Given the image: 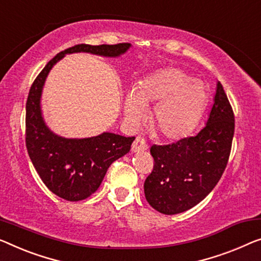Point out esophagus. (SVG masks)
<instances>
[{
  "label": "esophagus",
  "instance_id": "obj_1",
  "mask_svg": "<svg viewBox=\"0 0 261 261\" xmlns=\"http://www.w3.org/2000/svg\"><path fill=\"white\" fill-rule=\"evenodd\" d=\"M147 150V145L145 141H144L143 138L141 137H137L135 139V142L132 143V146H131V151L134 153H138V152H144V151Z\"/></svg>",
  "mask_w": 261,
  "mask_h": 261
}]
</instances>
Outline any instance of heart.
Listing matches in <instances>:
<instances>
[{
    "label": "heart",
    "mask_w": 261,
    "mask_h": 261,
    "mask_svg": "<svg viewBox=\"0 0 261 261\" xmlns=\"http://www.w3.org/2000/svg\"><path fill=\"white\" fill-rule=\"evenodd\" d=\"M208 99L206 85L184 70L166 68L154 72L131 88L124 99V116L130 125H137L145 108L155 104L151 123L163 137L177 141L191 134L199 123Z\"/></svg>",
    "instance_id": "heart-1"
}]
</instances>
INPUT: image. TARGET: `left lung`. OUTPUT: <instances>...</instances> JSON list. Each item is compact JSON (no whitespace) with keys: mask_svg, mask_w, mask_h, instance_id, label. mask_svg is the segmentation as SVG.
Listing matches in <instances>:
<instances>
[{"mask_svg":"<svg viewBox=\"0 0 261 261\" xmlns=\"http://www.w3.org/2000/svg\"><path fill=\"white\" fill-rule=\"evenodd\" d=\"M205 124L194 137L151 147L154 168L144 182V193L158 212L177 215L199 204L215 189L226 168L234 116L220 82H217Z\"/></svg>","mask_w":261,"mask_h":261,"instance_id":"obj_1","label":"left lung"}]
</instances>
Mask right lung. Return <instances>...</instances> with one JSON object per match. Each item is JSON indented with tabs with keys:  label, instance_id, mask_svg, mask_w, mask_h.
I'll return each instance as SVG.
<instances>
[{
	"label": "right lung",
	"instance_id": "right-lung-1",
	"mask_svg": "<svg viewBox=\"0 0 261 261\" xmlns=\"http://www.w3.org/2000/svg\"><path fill=\"white\" fill-rule=\"evenodd\" d=\"M130 48V43L75 45L57 54L31 85L25 107L27 150L46 188L65 200L79 201L96 192L109 166L129 152L135 137L103 132L93 137L65 138L55 134L46 125L41 107L46 77L54 65L69 54L117 58Z\"/></svg>",
	"mask_w": 261,
	"mask_h": 261
}]
</instances>
